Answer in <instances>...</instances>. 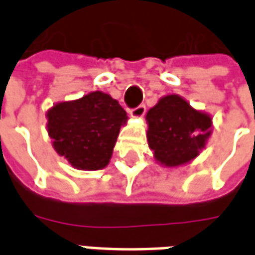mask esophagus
Wrapping results in <instances>:
<instances>
[{"label": "esophagus", "instance_id": "esophagus-1", "mask_svg": "<svg viewBox=\"0 0 255 255\" xmlns=\"http://www.w3.org/2000/svg\"><path fill=\"white\" fill-rule=\"evenodd\" d=\"M144 113H146V106L144 105H139L129 111V115H131V116L138 117V119L139 117H143Z\"/></svg>", "mask_w": 255, "mask_h": 255}]
</instances>
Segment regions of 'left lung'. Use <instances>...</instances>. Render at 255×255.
<instances>
[{
    "label": "left lung",
    "mask_w": 255,
    "mask_h": 255,
    "mask_svg": "<svg viewBox=\"0 0 255 255\" xmlns=\"http://www.w3.org/2000/svg\"><path fill=\"white\" fill-rule=\"evenodd\" d=\"M146 122L149 147L164 166L184 165L194 160L212 133V117L176 94L162 97L147 112Z\"/></svg>",
    "instance_id": "obj_1"
}]
</instances>
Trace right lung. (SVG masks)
<instances>
[{
	"label": "right lung",
	"mask_w": 255,
	"mask_h": 255,
	"mask_svg": "<svg viewBox=\"0 0 255 255\" xmlns=\"http://www.w3.org/2000/svg\"><path fill=\"white\" fill-rule=\"evenodd\" d=\"M46 117L54 150L82 171H98L109 164L120 128L128 120L120 104L102 91L58 102Z\"/></svg>",
	"instance_id": "right-lung-1"
}]
</instances>
